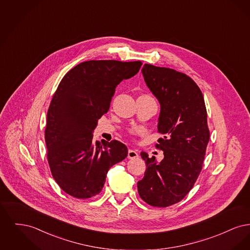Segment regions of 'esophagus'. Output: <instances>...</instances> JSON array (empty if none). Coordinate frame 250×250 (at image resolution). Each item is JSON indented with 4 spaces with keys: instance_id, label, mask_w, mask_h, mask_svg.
Wrapping results in <instances>:
<instances>
[{
    "instance_id": "34e87169",
    "label": "esophagus",
    "mask_w": 250,
    "mask_h": 250,
    "mask_svg": "<svg viewBox=\"0 0 250 250\" xmlns=\"http://www.w3.org/2000/svg\"><path fill=\"white\" fill-rule=\"evenodd\" d=\"M127 157L130 158V159H134V158H137L139 157V154L135 151V150H128V154H127Z\"/></svg>"
}]
</instances>
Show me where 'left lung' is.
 Masks as SVG:
<instances>
[{"instance_id":"8db88e82","label":"left lung","mask_w":250,"mask_h":250,"mask_svg":"<svg viewBox=\"0 0 250 250\" xmlns=\"http://www.w3.org/2000/svg\"><path fill=\"white\" fill-rule=\"evenodd\" d=\"M142 72L160 103L157 130L164 138L155 146L164 158L141 153L147 168L138 192L146 203L167 207L182 201L201 173L210 138L207 111L201 89L186 74L149 63Z\"/></svg>"}]
</instances>
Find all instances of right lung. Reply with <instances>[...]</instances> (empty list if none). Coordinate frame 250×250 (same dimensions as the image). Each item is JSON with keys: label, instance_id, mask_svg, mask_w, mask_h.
<instances>
[{"label": "right lung", "instance_id": "add662e5", "mask_svg": "<svg viewBox=\"0 0 250 250\" xmlns=\"http://www.w3.org/2000/svg\"><path fill=\"white\" fill-rule=\"evenodd\" d=\"M142 62L87 61L62 79L48 107L45 141L48 165L60 188L77 199L99 194L108 169L127 156L118 141L95 142L97 121L107 113L115 88L135 76Z\"/></svg>", "mask_w": 250, "mask_h": 250}]
</instances>
